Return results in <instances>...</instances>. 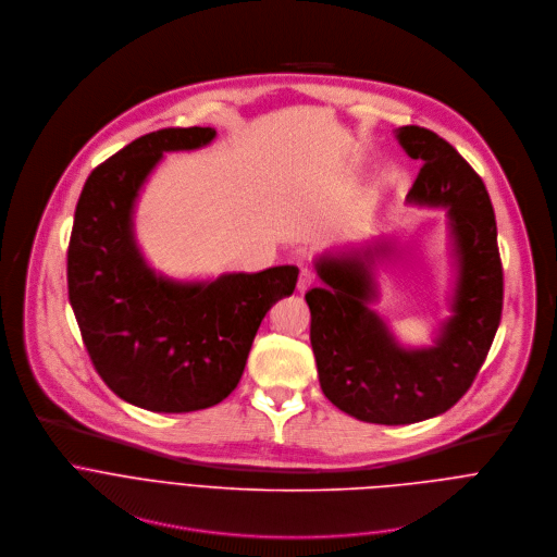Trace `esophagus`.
<instances>
[{"label": "esophagus", "instance_id": "1", "mask_svg": "<svg viewBox=\"0 0 557 557\" xmlns=\"http://www.w3.org/2000/svg\"><path fill=\"white\" fill-rule=\"evenodd\" d=\"M314 282V273L310 269H301L299 271V280H297V290L299 293H306Z\"/></svg>", "mask_w": 557, "mask_h": 557}]
</instances>
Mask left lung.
<instances>
[{
	"label": "left lung",
	"instance_id": "obj_1",
	"mask_svg": "<svg viewBox=\"0 0 557 557\" xmlns=\"http://www.w3.org/2000/svg\"><path fill=\"white\" fill-rule=\"evenodd\" d=\"M396 140L423 168L408 202L447 211L454 288L451 314L432 346L408 348L394 337L372 304L376 267L392 243L324 251L314 271L324 282L306 293L310 346L326 399L342 412L379 425H408L447 412L479 374L503 312V267L496 215L465 158L438 134L406 125Z\"/></svg>",
	"mask_w": 557,
	"mask_h": 557
}]
</instances>
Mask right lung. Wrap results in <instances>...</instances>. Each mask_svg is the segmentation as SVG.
Masks as SVG:
<instances>
[{"label":"right lung","instance_id":"1","mask_svg":"<svg viewBox=\"0 0 557 557\" xmlns=\"http://www.w3.org/2000/svg\"><path fill=\"white\" fill-rule=\"evenodd\" d=\"M213 127L145 134L86 181L67 247V295L88 355L123 401L149 412H196L240 381L271 306L293 295L299 269L174 280L145 260L134 231L138 196L168 151H191Z\"/></svg>","mask_w":557,"mask_h":557}]
</instances>
